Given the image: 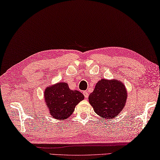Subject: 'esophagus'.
<instances>
[{"label":"esophagus","instance_id":"34e87169","mask_svg":"<svg viewBox=\"0 0 160 160\" xmlns=\"http://www.w3.org/2000/svg\"><path fill=\"white\" fill-rule=\"evenodd\" d=\"M83 95H84V97L86 98H87L88 97V95H89V93H88V92L87 91H83Z\"/></svg>","mask_w":160,"mask_h":160}]
</instances>
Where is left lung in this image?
<instances>
[{"label": "left lung", "instance_id": "left-lung-1", "mask_svg": "<svg viewBox=\"0 0 160 160\" xmlns=\"http://www.w3.org/2000/svg\"><path fill=\"white\" fill-rule=\"evenodd\" d=\"M127 97L126 88L121 82L102 78L88 96V101L99 116L112 119L122 111Z\"/></svg>", "mask_w": 160, "mask_h": 160}]
</instances>
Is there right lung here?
I'll return each instance as SVG.
<instances>
[{
    "mask_svg": "<svg viewBox=\"0 0 160 160\" xmlns=\"http://www.w3.org/2000/svg\"><path fill=\"white\" fill-rule=\"evenodd\" d=\"M44 96L51 116L62 120L67 119L74 111L76 106L84 98L80 91L71 90L65 82L48 86Z\"/></svg>",
    "mask_w": 160,
    "mask_h": 160,
    "instance_id": "obj_1",
    "label": "right lung"
}]
</instances>
